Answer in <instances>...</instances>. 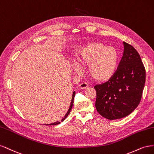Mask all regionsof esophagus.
Returning <instances> with one entry per match:
<instances>
[{
	"mask_svg": "<svg viewBox=\"0 0 154 154\" xmlns=\"http://www.w3.org/2000/svg\"><path fill=\"white\" fill-rule=\"evenodd\" d=\"M79 88L80 89H86L88 88V84L86 82H82L79 84Z\"/></svg>",
	"mask_w": 154,
	"mask_h": 154,
	"instance_id": "34e87169",
	"label": "esophagus"
}]
</instances>
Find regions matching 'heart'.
I'll use <instances>...</instances> for the list:
<instances>
[{"instance_id":"b5f03b06","label":"heart","mask_w":154,"mask_h":154,"mask_svg":"<svg viewBox=\"0 0 154 154\" xmlns=\"http://www.w3.org/2000/svg\"><path fill=\"white\" fill-rule=\"evenodd\" d=\"M79 62L81 65L88 66V73L94 81H107L115 74L119 62L117 51L102 43H91L80 52ZM74 70L79 72L81 66L75 64Z\"/></svg>"}]
</instances>
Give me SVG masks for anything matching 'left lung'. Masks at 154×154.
<instances>
[{"label":"left lung","mask_w":154,"mask_h":154,"mask_svg":"<svg viewBox=\"0 0 154 154\" xmlns=\"http://www.w3.org/2000/svg\"><path fill=\"white\" fill-rule=\"evenodd\" d=\"M123 55L115 75L94 86L97 111L111 120L125 117L135 109L145 83V68L140 54L131 45L123 42Z\"/></svg>","instance_id":"left-lung-1"}]
</instances>
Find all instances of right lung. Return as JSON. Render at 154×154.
Returning <instances> with one entry per match:
<instances>
[{
    "label": "right lung",
    "instance_id": "right-lung-1",
    "mask_svg": "<svg viewBox=\"0 0 154 154\" xmlns=\"http://www.w3.org/2000/svg\"><path fill=\"white\" fill-rule=\"evenodd\" d=\"M75 91H73V95H72V102H71V103H70V107H69V109H68V111H67L66 114L65 115H64V118H63L62 119V120H61V122H63L64 120H65L66 118V117L68 116V115H69V113L70 112L71 109H72V106H73V101H74V97H75ZM60 123H61L60 122L57 121V122H54V123H53L47 124V125H58V124H59Z\"/></svg>",
    "mask_w": 154,
    "mask_h": 154
}]
</instances>
